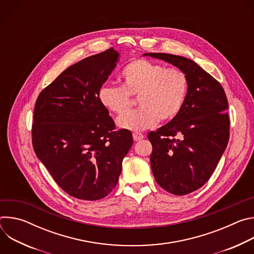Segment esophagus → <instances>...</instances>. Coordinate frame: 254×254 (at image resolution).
Returning a JSON list of instances; mask_svg holds the SVG:
<instances>
[{"instance_id": "esophagus-1", "label": "esophagus", "mask_w": 254, "mask_h": 254, "mask_svg": "<svg viewBox=\"0 0 254 254\" xmlns=\"http://www.w3.org/2000/svg\"><path fill=\"white\" fill-rule=\"evenodd\" d=\"M132 137H133V139H134L135 141H137V140L142 139V138L144 137V135H143L142 133H140V132H133V133H132Z\"/></svg>"}]
</instances>
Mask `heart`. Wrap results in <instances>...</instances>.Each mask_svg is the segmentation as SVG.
Masks as SVG:
<instances>
[{
    "instance_id": "obj_1",
    "label": "heart",
    "mask_w": 254,
    "mask_h": 254,
    "mask_svg": "<svg viewBox=\"0 0 254 254\" xmlns=\"http://www.w3.org/2000/svg\"><path fill=\"white\" fill-rule=\"evenodd\" d=\"M120 81L121 86H100L97 98L107 112L121 117L129 108L130 97L136 96L139 108L118 120L121 128L131 131L152 128L160 120L175 119L184 105L189 85L183 70L142 58L123 68Z\"/></svg>"
}]
</instances>
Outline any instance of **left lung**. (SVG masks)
I'll use <instances>...</instances> for the list:
<instances>
[{
	"label": "left lung",
	"instance_id": "1",
	"mask_svg": "<svg viewBox=\"0 0 254 254\" xmlns=\"http://www.w3.org/2000/svg\"><path fill=\"white\" fill-rule=\"evenodd\" d=\"M183 70L188 92L182 110L151 131V168L157 183L174 195L201 188L212 176L229 140L228 101L222 85L193 60L166 53H146Z\"/></svg>",
	"mask_w": 254,
	"mask_h": 254
}]
</instances>
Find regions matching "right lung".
Segmentation results:
<instances>
[{
	"label": "right lung",
	"instance_id": "right-lung-1",
	"mask_svg": "<svg viewBox=\"0 0 254 254\" xmlns=\"http://www.w3.org/2000/svg\"><path fill=\"white\" fill-rule=\"evenodd\" d=\"M114 48L69 66L36 100L32 143L57 185L87 201L110 194L132 146L127 129H116L97 92L117 65Z\"/></svg>",
	"mask_w": 254,
	"mask_h": 254
}]
</instances>
